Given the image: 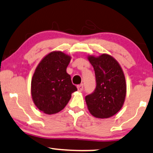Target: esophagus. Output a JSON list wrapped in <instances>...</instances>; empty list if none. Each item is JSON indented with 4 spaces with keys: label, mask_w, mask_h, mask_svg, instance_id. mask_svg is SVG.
<instances>
[{
    "label": "esophagus",
    "mask_w": 153,
    "mask_h": 153,
    "mask_svg": "<svg viewBox=\"0 0 153 153\" xmlns=\"http://www.w3.org/2000/svg\"><path fill=\"white\" fill-rule=\"evenodd\" d=\"M77 88H78V91H80V92L82 91V90H83V84L79 85L77 86Z\"/></svg>",
    "instance_id": "esophagus-1"
}]
</instances>
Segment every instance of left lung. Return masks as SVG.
Instances as JSON below:
<instances>
[{
	"label": "left lung",
	"mask_w": 153,
	"mask_h": 153,
	"mask_svg": "<svg viewBox=\"0 0 153 153\" xmlns=\"http://www.w3.org/2000/svg\"><path fill=\"white\" fill-rule=\"evenodd\" d=\"M95 71L96 88L85 97L88 109L97 118H108L120 110L126 97V77L119 62L106 53L88 56Z\"/></svg>",
	"instance_id": "8db88e82"
}]
</instances>
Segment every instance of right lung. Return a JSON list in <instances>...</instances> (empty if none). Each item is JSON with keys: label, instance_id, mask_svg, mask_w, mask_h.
Returning <instances> with one entry per match:
<instances>
[{"label": "right lung", "instance_id": "right-lung-1", "mask_svg": "<svg viewBox=\"0 0 153 153\" xmlns=\"http://www.w3.org/2000/svg\"><path fill=\"white\" fill-rule=\"evenodd\" d=\"M71 56L60 51L49 53L37 65L31 80V97L43 113L52 115L61 111L77 91L66 71Z\"/></svg>", "mask_w": 153, "mask_h": 153}]
</instances>
